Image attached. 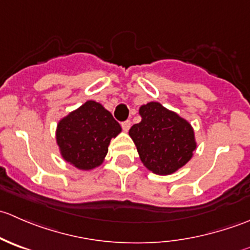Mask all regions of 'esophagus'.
<instances>
[{
  "label": "esophagus",
  "instance_id": "1",
  "mask_svg": "<svg viewBox=\"0 0 250 250\" xmlns=\"http://www.w3.org/2000/svg\"><path fill=\"white\" fill-rule=\"evenodd\" d=\"M130 125H132V122H130L129 120H127V121H125V122L121 123V125H122V128H123V130H125V132H128V130H129Z\"/></svg>",
  "mask_w": 250,
  "mask_h": 250
}]
</instances>
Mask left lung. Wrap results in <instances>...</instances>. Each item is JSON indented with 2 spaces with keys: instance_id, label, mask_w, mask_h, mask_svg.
I'll return each mask as SVG.
<instances>
[{
  "instance_id": "left-lung-1",
  "label": "left lung",
  "mask_w": 250,
  "mask_h": 250,
  "mask_svg": "<svg viewBox=\"0 0 250 250\" xmlns=\"http://www.w3.org/2000/svg\"><path fill=\"white\" fill-rule=\"evenodd\" d=\"M139 113L141 121L132 125L129 135L144 166L158 175H168L185 166L196 148L190 123L155 102L143 105Z\"/></svg>"
}]
</instances>
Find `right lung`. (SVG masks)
I'll return each instance as SVG.
<instances>
[{"label":"right lung","mask_w":250,"mask_h":250,"mask_svg":"<svg viewBox=\"0 0 250 250\" xmlns=\"http://www.w3.org/2000/svg\"><path fill=\"white\" fill-rule=\"evenodd\" d=\"M120 132V123L109 111L89 100L60 121L57 143L66 162L88 170L102 165L110 140Z\"/></svg>","instance_id":"right-lung-1"}]
</instances>
